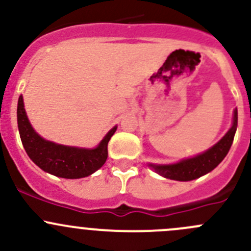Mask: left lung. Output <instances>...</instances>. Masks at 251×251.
<instances>
[{
  "label": "left lung",
  "instance_id": "1",
  "mask_svg": "<svg viewBox=\"0 0 251 251\" xmlns=\"http://www.w3.org/2000/svg\"><path fill=\"white\" fill-rule=\"evenodd\" d=\"M238 124V113L237 109L234 110L233 115V125L229 128L228 132L224 136L214 147L207 149L204 153L194 156V158L183 159L179 163L170 164V165H153L149 164V166L155 170L161 176L176 181H192L203 175L214 170L220 163L225 159V156L228 153L232 143H233L234 133L237 131Z\"/></svg>",
  "mask_w": 251,
  "mask_h": 251
}]
</instances>
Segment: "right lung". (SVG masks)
<instances>
[{"instance_id": "1", "label": "right lung", "mask_w": 251, "mask_h": 251, "mask_svg": "<svg viewBox=\"0 0 251 251\" xmlns=\"http://www.w3.org/2000/svg\"><path fill=\"white\" fill-rule=\"evenodd\" d=\"M17 119L20 140L29 158L44 171L63 178H81L102 168L108 158V142L116 131V126H114L93 149L62 146L46 141L30 125L22 96L18 100Z\"/></svg>"}]
</instances>
